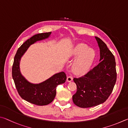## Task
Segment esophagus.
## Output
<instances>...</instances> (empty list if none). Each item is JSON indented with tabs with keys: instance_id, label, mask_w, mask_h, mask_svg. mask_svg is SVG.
<instances>
[{
	"instance_id": "esophagus-1",
	"label": "esophagus",
	"mask_w": 128,
	"mask_h": 128,
	"mask_svg": "<svg viewBox=\"0 0 128 128\" xmlns=\"http://www.w3.org/2000/svg\"><path fill=\"white\" fill-rule=\"evenodd\" d=\"M73 78H72V76H68V78H67V81L68 82H70L72 80Z\"/></svg>"
}]
</instances>
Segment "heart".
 <instances>
[{
  "label": "heart",
  "mask_w": 128,
  "mask_h": 128,
  "mask_svg": "<svg viewBox=\"0 0 128 128\" xmlns=\"http://www.w3.org/2000/svg\"><path fill=\"white\" fill-rule=\"evenodd\" d=\"M72 54L75 57L80 56L73 66L74 70L78 74L86 72L93 64L96 57L95 52L89 49L84 44L78 45L72 50Z\"/></svg>",
  "instance_id": "obj_1"
}]
</instances>
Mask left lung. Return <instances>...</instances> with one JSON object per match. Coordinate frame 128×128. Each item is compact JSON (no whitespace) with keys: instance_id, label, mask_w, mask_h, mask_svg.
<instances>
[{"instance_id":"left-lung-1","label":"left lung","mask_w":128,"mask_h":128,"mask_svg":"<svg viewBox=\"0 0 128 128\" xmlns=\"http://www.w3.org/2000/svg\"><path fill=\"white\" fill-rule=\"evenodd\" d=\"M95 38L100 49V62L84 76L74 78L77 91L72 96L73 102L82 108L94 107L106 101L117 78L114 56L100 38Z\"/></svg>"}]
</instances>
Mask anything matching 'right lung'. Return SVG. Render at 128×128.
Returning <instances> with one entry per match:
<instances>
[{"mask_svg":"<svg viewBox=\"0 0 128 128\" xmlns=\"http://www.w3.org/2000/svg\"><path fill=\"white\" fill-rule=\"evenodd\" d=\"M51 32L38 34L27 40L18 49L12 66V78L19 95L24 100L38 106L47 105L53 101L56 95V87L66 82V74L60 72L41 83L32 84L21 75L20 62L30 45L48 38Z\"/></svg>","mask_w":128,"mask_h":128,"instance_id":"obj_1","label":"right lung"}]
</instances>
